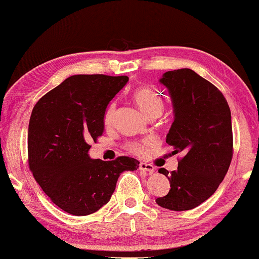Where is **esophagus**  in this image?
Masks as SVG:
<instances>
[{"label": "esophagus", "instance_id": "esophagus-1", "mask_svg": "<svg viewBox=\"0 0 259 259\" xmlns=\"http://www.w3.org/2000/svg\"><path fill=\"white\" fill-rule=\"evenodd\" d=\"M139 170L140 171H146V172H148L149 175L150 173H153L154 172V166L152 165V164H148V163H145V162H140L139 163Z\"/></svg>", "mask_w": 259, "mask_h": 259}]
</instances>
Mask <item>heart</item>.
Returning <instances> with one entry per match:
<instances>
[{"instance_id": "1", "label": "heart", "mask_w": 259, "mask_h": 259, "mask_svg": "<svg viewBox=\"0 0 259 259\" xmlns=\"http://www.w3.org/2000/svg\"><path fill=\"white\" fill-rule=\"evenodd\" d=\"M134 100L137 103L139 109L142 110L144 113L150 116L156 113H162L164 110V101L162 96L159 95L157 92H155L154 89L148 87H142L136 89L134 93ZM115 113V103H111L105 111L104 114V123L110 124ZM150 142L146 140V142L142 143H134L130 145V149L135 153L142 154L145 150V146L148 145Z\"/></svg>"}]
</instances>
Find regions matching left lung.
<instances>
[{"label":"left lung","instance_id":"obj_1","mask_svg":"<svg viewBox=\"0 0 259 259\" xmlns=\"http://www.w3.org/2000/svg\"><path fill=\"white\" fill-rule=\"evenodd\" d=\"M170 93L175 121L166 136L172 154L183 153L178 170L168 173L171 189L156 204L188 210L214 194L229 170L233 155L231 111L218 88L191 69L167 71L159 79Z\"/></svg>","mask_w":259,"mask_h":259}]
</instances>
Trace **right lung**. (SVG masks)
Wrapping results in <instances>:
<instances>
[{
  "label": "right lung",
  "instance_id": "obj_1",
  "mask_svg": "<svg viewBox=\"0 0 259 259\" xmlns=\"http://www.w3.org/2000/svg\"><path fill=\"white\" fill-rule=\"evenodd\" d=\"M126 76L76 74L40 98L28 126V162L35 180L53 203L76 216L95 213L109 203L123 171L137 159H92L89 143L104 131L110 101L128 82Z\"/></svg>",
  "mask_w": 259,
  "mask_h": 259
}]
</instances>
